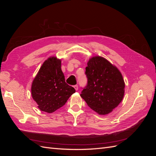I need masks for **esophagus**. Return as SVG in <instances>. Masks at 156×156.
I'll use <instances>...</instances> for the list:
<instances>
[{"label":"esophagus","instance_id":"34e87169","mask_svg":"<svg viewBox=\"0 0 156 156\" xmlns=\"http://www.w3.org/2000/svg\"><path fill=\"white\" fill-rule=\"evenodd\" d=\"M73 87L75 89V90H78V86L77 85H74Z\"/></svg>","mask_w":156,"mask_h":156}]
</instances>
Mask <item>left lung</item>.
Segmentation results:
<instances>
[{
  "instance_id": "1",
  "label": "left lung",
  "mask_w": 156,
  "mask_h": 156,
  "mask_svg": "<svg viewBox=\"0 0 156 156\" xmlns=\"http://www.w3.org/2000/svg\"><path fill=\"white\" fill-rule=\"evenodd\" d=\"M85 74L88 79L81 96L99 115L108 114L122 101L125 83L116 66L101 56L88 60Z\"/></svg>"
}]
</instances>
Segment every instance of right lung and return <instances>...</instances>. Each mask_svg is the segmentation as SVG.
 Here are the masks:
<instances>
[{"label": "right lung", "mask_w": 156, "mask_h": 156, "mask_svg": "<svg viewBox=\"0 0 156 156\" xmlns=\"http://www.w3.org/2000/svg\"><path fill=\"white\" fill-rule=\"evenodd\" d=\"M75 92V88L65 82L61 60L55 56L45 61L32 83L33 100L41 111L48 113L64 105Z\"/></svg>", "instance_id": "right-lung-1"}]
</instances>
